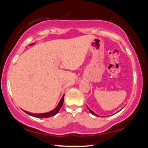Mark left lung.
I'll use <instances>...</instances> for the list:
<instances>
[{"mask_svg":"<svg viewBox=\"0 0 148 148\" xmlns=\"http://www.w3.org/2000/svg\"><path fill=\"white\" fill-rule=\"evenodd\" d=\"M87 108H88V109H89V112H91V114H92V115H95V116H98V115H97L96 114H95V113H94V112L92 111V110H90V109L89 108H88V106H87Z\"/></svg>","mask_w":148,"mask_h":148,"instance_id":"left-lung-1","label":"left lung"}]
</instances>
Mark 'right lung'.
Wrapping results in <instances>:
<instances>
[{
    "instance_id": "obj_1",
    "label": "right lung",
    "mask_w": 148,
    "mask_h": 148,
    "mask_svg": "<svg viewBox=\"0 0 148 148\" xmlns=\"http://www.w3.org/2000/svg\"><path fill=\"white\" fill-rule=\"evenodd\" d=\"M64 95H63V96H62V99H61V101H60V102H59L58 106H57L56 108V109H54L53 110H52V111L49 112H47V113L35 114L30 113V112H26V111H24V112H25L26 114L30 115V116H33V117H38V118H46V117H49L53 116H55V115L58 113L60 109L61 108V107L62 106V104H63V102H64Z\"/></svg>"
}]
</instances>
